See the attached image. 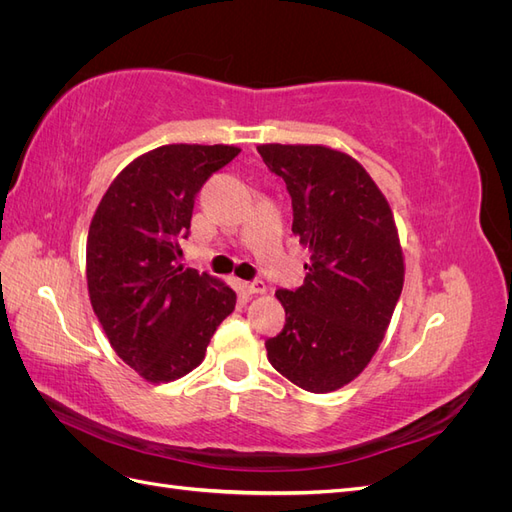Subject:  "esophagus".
Instances as JSON below:
<instances>
[{
  "label": "esophagus",
  "instance_id": "1",
  "mask_svg": "<svg viewBox=\"0 0 512 512\" xmlns=\"http://www.w3.org/2000/svg\"><path fill=\"white\" fill-rule=\"evenodd\" d=\"M243 290H245L247 294H262V292H267V284L262 282V280L243 282Z\"/></svg>",
  "mask_w": 512,
  "mask_h": 512
}]
</instances>
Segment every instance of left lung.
Segmentation results:
<instances>
[{
	"label": "left lung",
	"instance_id": "1",
	"mask_svg": "<svg viewBox=\"0 0 512 512\" xmlns=\"http://www.w3.org/2000/svg\"><path fill=\"white\" fill-rule=\"evenodd\" d=\"M286 183L292 232L309 245L303 286L280 288L282 333L269 363L312 393L342 389L378 350L404 288V256L389 203L365 168L320 145H260Z\"/></svg>",
	"mask_w": 512,
	"mask_h": 512
}]
</instances>
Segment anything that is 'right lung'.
<instances>
[{
    "instance_id": "1",
    "label": "right lung",
    "mask_w": 512,
    "mask_h": 512,
    "mask_svg": "<svg viewBox=\"0 0 512 512\" xmlns=\"http://www.w3.org/2000/svg\"><path fill=\"white\" fill-rule=\"evenodd\" d=\"M241 149L164 145L121 170L102 196L87 235L91 307L113 350L149 382L188 374L205 359L237 294L220 280L183 269L203 183Z\"/></svg>"
}]
</instances>
